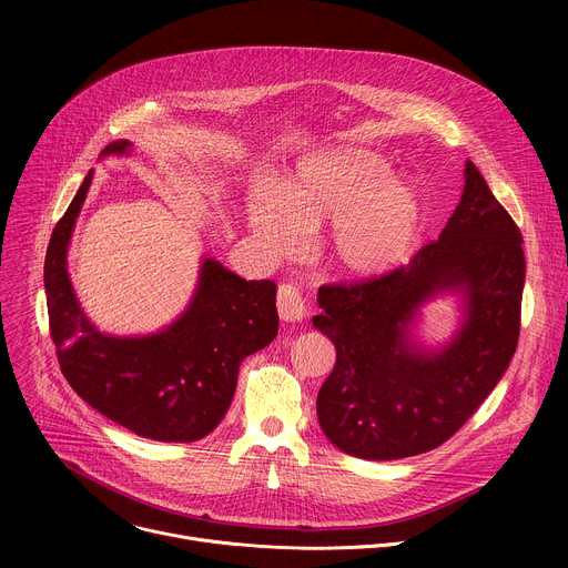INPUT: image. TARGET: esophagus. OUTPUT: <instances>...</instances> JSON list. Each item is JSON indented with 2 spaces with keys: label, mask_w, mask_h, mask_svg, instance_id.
Segmentation results:
<instances>
[{
  "label": "esophagus",
  "mask_w": 568,
  "mask_h": 568,
  "mask_svg": "<svg viewBox=\"0 0 568 568\" xmlns=\"http://www.w3.org/2000/svg\"><path fill=\"white\" fill-rule=\"evenodd\" d=\"M276 307H278V316L285 323H296V321H303V316H305V301H303L298 287H294L290 283H283L278 287Z\"/></svg>",
  "instance_id": "34e87169"
}]
</instances>
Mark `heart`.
Segmentation results:
<instances>
[{"mask_svg":"<svg viewBox=\"0 0 568 568\" xmlns=\"http://www.w3.org/2000/svg\"><path fill=\"white\" fill-rule=\"evenodd\" d=\"M386 161L366 148L314 152L281 175L272 191L256 189L250 224L274 256L294 254L303 233L318 235V256L351 281L388 274L404 263L425 222V200L414 182L390 178Z\"/></svg>","mask_w":568,"mask_h":568,"instance_id":"heart-1","label":"heart"}]
</instances>
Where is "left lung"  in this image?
Returning <instances> with one entry per match:
<instances>
[{
	"label": "left lung",
	"mask_w": 568,
	"mask_h": 568,
	"mask_svg": "<svg viewBox=\"0 0 568 568\" xmlns=\"http://www.w3.org/2000/svg\"><path fill=\"white\" fill-rule=\"evenodd\" d=\"M521 242L488 182L465 161L456 211L409 265L318 287L312 326L335 344L337 362L316 395V416L335 447L397 460L436 449L467 423L517 351ZM447 293L462 298L459 331L443 347H425L415 337L419 312Z\"/></svg>",
	"instance_id": "8db88e82"
}]
</instances>
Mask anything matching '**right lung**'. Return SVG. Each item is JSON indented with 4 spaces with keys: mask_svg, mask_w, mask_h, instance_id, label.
<instances>
[{
    "mask_svg": "<svg viewBox=\"0 0 568 568\" xmlns=\"http://www.w3.org/2000/svg\"><path fill=\"white\" fill-rule=\"evenodd\" d=\"M128 139L101 156L130 154ZM94 171L55 224L44 258L51 339L71 388L90 407L132 434L159 443H193L224 418L240 362L270 346L278 333L276 283L245 281L215 258H202L186 310L150 335L116 337L99 331L80 307L67 252Z\"/></svg>",
    "mask_w": 568,
    "mask_h": 568,
    "instance_id": "add662e5",
    "label": "right lung"
}]
</instances>
